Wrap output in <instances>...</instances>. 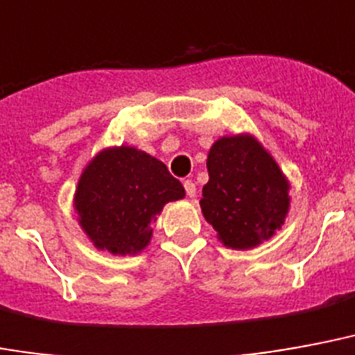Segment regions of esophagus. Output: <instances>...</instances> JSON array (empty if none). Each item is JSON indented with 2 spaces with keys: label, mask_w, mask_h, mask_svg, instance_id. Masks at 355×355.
<instances>
[{
  "label": "esophagus",
  "mask_w": 355,
  "mask_h": 355,
  "mask_svg": "<svg viewBox=\"0 0 355 355\" xmlns=\"http://www.w3.org/2000/svg\"><path fill=\"white\" fill-rule=\"evenodd\" d=\"M184 190L188 193V198H196V184L191 180H184Z\"/></svg>",
  "instance_id": "1"
}]
</instances>
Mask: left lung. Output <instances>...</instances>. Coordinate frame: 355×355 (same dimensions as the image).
Instances as JSON below:
<instances>
[{
  "label": "left lung",
  "instance_id": "8db88e82",
  "mask_svg": "<svg viewBox=\"0 0 355 355\" xmlns=\"http://www.w3.org/2000/svg\"><path fill=\"white\" fill-rule=\"evenodd\" d=\"M207 169L209 182L199 205L224 246L248 250L282 227L290 182L258 139L248 133L218 139Z\"/></svg>",
  "mask_w": 355,
  "mask_h": 355
}]
</instances>
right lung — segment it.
Here are the masks:
<instances>
[{"mask_svg":"<svg viewBox=\"0 0 355 355\" xmlns=\"http://www.w3.org/2000/svg\"><path fill=\"white\" fill-rule=\"evenodd\" d=\"M184 196L165 164L122 144L105 148L86 165L75 191V211L96 248L131 256L150 243V224L165 203Z\"/></svg>","mask_w":355,"mask_h":355,"instance_id":"right-lung-1","label":"right lung"}]
</instances>
